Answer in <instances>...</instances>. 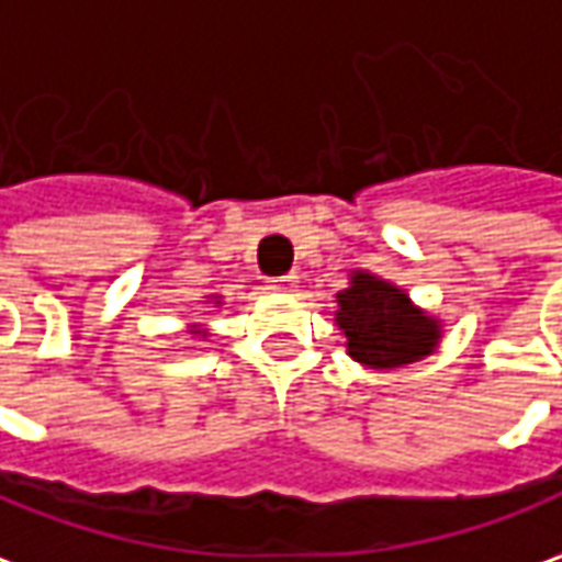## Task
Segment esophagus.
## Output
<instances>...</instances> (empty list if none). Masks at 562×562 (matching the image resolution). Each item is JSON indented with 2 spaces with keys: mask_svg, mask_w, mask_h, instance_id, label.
I'll use <instances>...</instances> for the list:
<instances>
[{
  "mask_svg": "<svg viewBox=\"0 0 562 562\" xmlns=\"http://www.w3.org/2000/svg\"><path fill=\"white\" fill-rule=\"evenodd\" d=\"M296 284H300V278L290 272V274H278V278H272L269 281V290H274V293H293L296 290Z\"/></svg>",
  "mask_w": 562,
  "mask_h": 562,
  "instance_id": "1",
  "label": "esophagus"
}]
</instances>
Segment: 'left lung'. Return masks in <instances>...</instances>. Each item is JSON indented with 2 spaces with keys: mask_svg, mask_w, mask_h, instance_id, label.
<instances>
[{
  "mask_svg": "<svg viewBox=\"0 0 562 562\" xmlns=\"http://www.w3.org/2000/svg\"><path fill=\"white\" fill-rule=\"evenodd\" d=\"M336 324L346 333L348 355L370 370L422 361L440 342V324L409 303L404 290L370 272H355L336 293Z\"/></svg>",
  "mask_w": 562,
  "mask_h": 562,
  "instance_id": "left-lung-1",
  "label": "left lung"
}]
</instances>
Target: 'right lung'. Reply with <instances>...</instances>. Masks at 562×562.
I'll use <instances>...</instances> for the list:
<instances>
[{
	"label": "right lung",
	"mask_w": 562,
	"mask_h": 562,
	"mask_svg": "<svg viewBox=\"0 0 562 562\" xmlns=\"http://www.w3.org/2000/svg\"><path fill=\"white\" fill-rule=\"evenodd\" d=\"M192 333H199V330H192Z\"/></svg>",
	"instance_id": "right-lung-1"
}]
</instances>
